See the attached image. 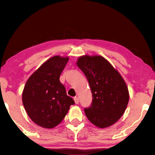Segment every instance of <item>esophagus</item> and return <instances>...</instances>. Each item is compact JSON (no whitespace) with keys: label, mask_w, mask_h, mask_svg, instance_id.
<instances>
[{"label":"esophagus","mask_w":155,"mask_h":155,"mask_svg":"<svg viewBox=\"0 0 155 155\" xmlns=\"http://www.w3.org/2000/svg\"><path fill=\"white\" fill-rule=\"evenodd\" d=\"M74 100L75 104H77L79 103V99H78V97H75L74 98Z\"/></svg>","instance_id":"obj_1"}]
</instances>
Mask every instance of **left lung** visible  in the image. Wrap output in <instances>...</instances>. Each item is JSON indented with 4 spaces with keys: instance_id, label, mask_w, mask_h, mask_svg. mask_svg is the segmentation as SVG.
<instances>
[{
    "instance_id": "obj_1",
    "label": "left lung",
    "mask_w": 155,
    "mask_h": 155,
    "mask_svg": "<svg viewBox=\"0 0 155 155\" xmlns=\"http://www.w3.org/2000/svg\"><path fill=\"white\" fill-rule=\"evenodd\" d=\"M77 64L86 77L92 92V102L84 109L85 115L97 127L111 126L127 107L129 94L125 81L100 55H83L77 59Z\"/></svg>"
}]
</instances>
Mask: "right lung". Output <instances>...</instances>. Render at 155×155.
I'll list each match as a JSON object with an SVG mask.
<instances>
[{"instance_id": "1", "label": "right lung", "mask_w": 155, "mask_h": 155, "mask_svg": "<svg viewBox=\"0 0 155 155\" xmlns=\"http://www.w3.org/2000/svg\"><path fill=\"white\" fill-rule=\"evenodd\" d=\"M68 61V57L51 58L29 77L24 86L22 101L25 110L41 127H55L63 121L70 106L74 104L59 79Z\"/></svg>"}]
</instances>
